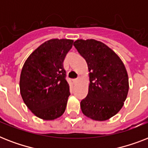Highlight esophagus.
I'll list each match as a JSON object with an SVG mask.
<instances>
[{"label":"esophagus","instance_id":"34e87169","mask_svg":"<svg viewBox=\"0 0 148 148\" xmlns=\"http://www.w3.org/2000/svg\"><path fill=\"white\" fill-rule=\"evenodd\" d=\"M79 80V77H78L77 79H74V82H77Z\"/></svg>","mask_w":148,"mask_h":148}]
</instances>
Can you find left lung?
<instances>
[{"instance_id": "left-lung-1", "label": "left lung", "mask_w": 148, "mask_h": 148, "mask_svg": "<svg viewBox=\"0 0 148 148\" xmlns=\"http://www.w3.org/2000/svg\"><path fill=\"white\" fill-rule=\"evenodd\" d=\"M86 60L89 72L87 96L80 103L82 112L95 121H106L121 110L128 92V76L119 56L95 40H77L73 43Z\"/></svg>"}]
</instances>
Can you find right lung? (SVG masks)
<instances>
[{
  "instance_id": "obj_1",
  "label": "right lung",
  "mask_w": 148,
  "mask_h": 148,
  "mask_svg": "<svg viewBox=\"0 0 148 148\" xmlns=\"http://www.w3.org/2000/svg\"><path fill=\"white\" fill-rule=\"evenodd\" d=\"M73 40L53 39L34 50L24 62L20 89L24 103L36 117L54 120L64 113L69 92L63 61Z\"/></svg>"
}]
</instances>
